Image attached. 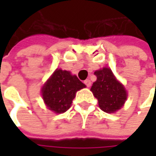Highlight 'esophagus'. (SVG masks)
I'll return each instance as SVG.
<instances>
[{
    "mask_svg": "<svg viewBox=\"0 0 156 156\" xmlns=\"http://www.w3.org/2000/svg\"><path fill=\"white\" fill-rule=\"evenodd\" d=\"M84 83H85V85H86L87 87H89L91 86V81L88 80V79H87L86 81H84Z\"/></svg>",
    "mask_w": 156,
    "mask_h": 156,
    "instance_id": "esophagus-1",
    "label": "esophagus"
}]
</instances>
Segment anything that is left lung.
I'll use <instances>...</instances> for the list:
<instances>
[{
  "mask_svg": "<svg viewBox=\"0 0 156 156\" xmlns=\"http://www.w3.org/2000/svg\"><path fill=\"white\" fill-rule=\"evenodd\" d=\"M94 75L97 79L90 90L98 100L100 108L109 114L121 109L128 96L124 86L108 68L96 70Z\"/></svg>",
  "mask_w": 156,
  "mask_h": 156,
  "instance_id": "8db88e82",
  "label": "left lung"
}]
</instances>
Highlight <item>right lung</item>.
<instances>
[{"label": "right lung", "instance_id": "obj_1", "mask_svg": "<svg viewBox=\"0 0 156 156\" xmlns=\"http://www.w3.org/2000/svg\"><path fill=\"white\" fill-rule=\"evenodd\" d=\"M85 87L76 75L57 69L43 85L41 94L48 109L62 114L70 108L75 93Z\"/></svg>", "mask_w": 156, "mask_h": 156}]
</instances>
